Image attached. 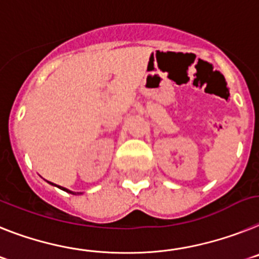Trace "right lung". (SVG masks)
I'll return each instance as SVG.
<instances>
[{
    "label": "right lung",
    "mask_w": 259,
    "mask_h": 259,
    "mask_svg": "<svg viewBox=\"0 0 259 259\" xmlns=\"http://www.w3.org/2000/svg\"><path fill=\"white\" fill-rule=\"evenodd\" d=\"M60 188H61V186H60ZM61 189H64L65 192H67V193H71V194H79V193H73V192H70V190H67V189H65V188H61Z\"/></svg>",
    "instance_id": "right-lung-1"
}]
</instances>
